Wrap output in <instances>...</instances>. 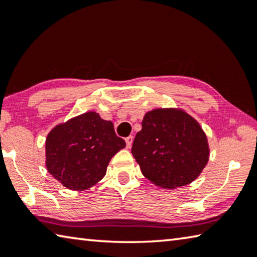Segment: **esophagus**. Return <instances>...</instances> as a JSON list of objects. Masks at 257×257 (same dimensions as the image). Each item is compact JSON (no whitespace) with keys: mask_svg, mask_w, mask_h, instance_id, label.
<instances>
[{"mask_svg":"<svg viewBox=\"0 0 257 257\" xmlns=\"http://www.w3.org/2000/svg\"><path fill=\"white\" fill-rule=\"evenodd\" d=\"M125 142H126V147H127V148H131L132 143H133V137H132V136H130V137L126 138V139H125Z\"/></svg>","mask_w":257,"mask_h":257,"instance_id":"obj_1","label":"esophagus"}]
</instances>
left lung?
Here are the masks:
<instances>
[{"label": "left lung", "mask_w": 257, "mask_h": 257, "mask_svg": "<svg viewBox=\"0 0 257 257\" xmlns=\"http://www.w3.org/2000/svg\"><path fill=\"white\" fill-rule=\"evenodd\" d=\"M132 154L143 176L157 186L176 188L199 177L209 160L200 124L181 109L158 108L143 117Z\"/></svg>", "instance_id": "1"}]
</instances>
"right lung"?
Returning a JSON list of instances; mask_svg holds the SVG:
<instances>
[{"label": "right lung", "instance_id": "1", "mask_svg": "<svg viewBox=\"0 0 257 257\" xmlns=\"http://www.w3.org/2000/svg\"><path fill=\"white\" fill-rule=\"evenodd\" d=\"M125 146L110 120L88 111L48 133L46 167L63 186L83 191L101 181L110 159Z\"/></svg>", "mask_w": 257, "mask_h": 257}]
</instances>
